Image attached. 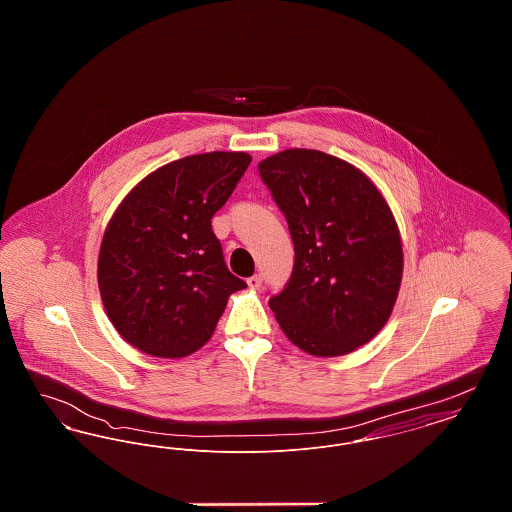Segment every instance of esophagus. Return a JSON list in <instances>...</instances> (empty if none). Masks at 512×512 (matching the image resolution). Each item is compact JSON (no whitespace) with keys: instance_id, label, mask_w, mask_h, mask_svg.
Instances as JSON below:
<instances>
[{"instance_id":"esophagus-1","label":"esophagus","mask_w":512,"mask_h":512,"mask_svg":"<svg viewBox=\"0 0 512 512\" xmlns=\"http://www.w3.org/2000/svg\"><path fill=\"white\" fill-rule=\"evenodd\" d=\"M261 284H263V276H261V274H255V276L247 278V286H249L251 290H257V288H261Z\"/></svg>"}]
</instances>
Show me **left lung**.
<instances>
[{"instance_id": "1", "label": "left lung", "mask_w": 512, "mask_h": 512, "mask_svg": "<svg viewBox=\"0 0 512 512\" xmlns=\"http://www.w3.org/2000/svg\"><path fill=\"white\" fill-rule=\"evenodd\" d=\"M259 174L288 220L295 261L268 299L284 334L317 357L372 340L395 305L403 249L386 199L363 172L317 149H286Z\"/></svg>"}]
</instances>
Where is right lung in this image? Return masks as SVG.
Here are the masks:
<instances>
[{
	"mask_svg": "<svg viewBox=\"0 0 512 512\" xmlns=\"http://www.w3.org/2000/svg\"><path fill=\"white\" fill-rule=\"evenodd\" d=\"M251 157L190 155L151 172L124 197L99 249L103 307L124 340L153 357L205 345L230 293L247 288L222 255L211 219Z\"/></svg>",
	"mask_w": 512,
	"mask_h": 512,
	"instance_id": "right-lung-1",
	"label": "right lung"
}]
</instances>
